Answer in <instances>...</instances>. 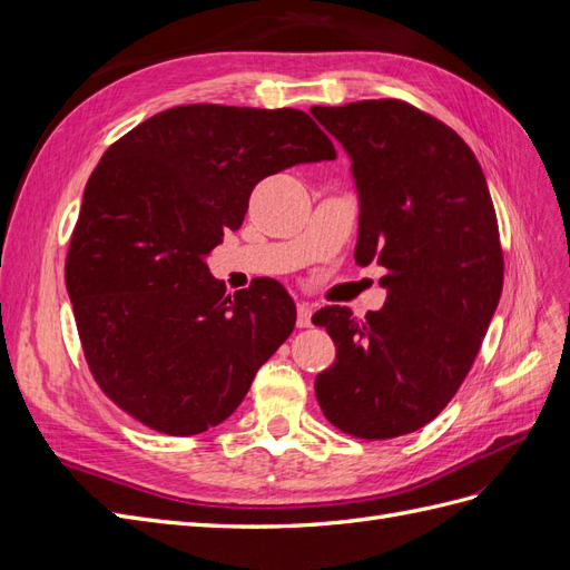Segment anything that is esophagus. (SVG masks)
Instances as JSON below:
<instances>
[{
  "mask_svg": "<svg viewBox=\"0 0 570 570\" xmlns=\"http://www.w3.org/2000/svg\"><path fill=\"white\" fill-rule=\"evenodd\" d=\"M312 316H314L312 304H306V302L297 304V325L299 327H312V323H314Z\"/></svg>",
  "mask_w": 570,
  "mask_h": 570,
  "instance_id": "1",
  "label": "esophagus"
}]
</instances>
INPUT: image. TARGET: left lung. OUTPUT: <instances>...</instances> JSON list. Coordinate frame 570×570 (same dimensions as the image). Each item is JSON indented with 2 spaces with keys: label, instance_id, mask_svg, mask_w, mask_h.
Wrapping results in <instances>:
<instances>
[{
  "label": "left lung",
  "instance_id": "obj_1",
  "mask_svg": "<svg viewBox=\"0 0 570 570\" xmlns=\"http://www.w3.org/2000/svg\"><path fill=\"white\" fill-rule=\"evenodd\" d=\"M312 114L350 154L358 266L377 262L387 299L356 318L314 314L337 347L316 400L342 433L400 438L433 421L471 371L504 283L488 180L471 147L400 99Z\"/></svg>",
  "mask_w": 570,
  "mask_h": 570
}]
</instances>
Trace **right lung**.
<instances>
[{
	"label": "right lung",
	"instance_id": "obj_1",
	"mask_svg": "<svg viewBox=\"0 0 570 570\" xmlns=\"http://www.w3.org/2000/svg\"><path fill=\"white\" fill-rule=\"evenodd\" d=\"M335 157L299 109L220 105L166 109L105 151L82 195L66 289L111 402L180 438L230 416L297 306L273 278L230 299L206 256L243 226L258 180Z\"/></svg>",
	"mask_w": 570,
	"mask_h": 570
}]
</instances>
